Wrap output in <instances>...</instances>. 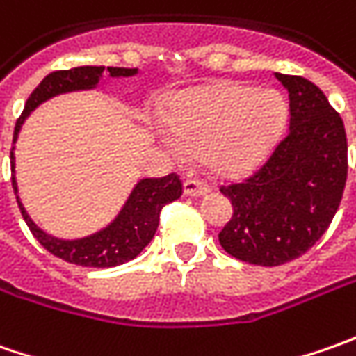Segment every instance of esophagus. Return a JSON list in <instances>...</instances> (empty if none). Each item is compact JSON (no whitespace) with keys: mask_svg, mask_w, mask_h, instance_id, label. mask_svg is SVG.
Listing matches in <instances>:
<instances>
[{"mask_svg":"<svg viewBox=\"0 0 356 356\" xmlns=\"http://www.w3.org/2000/svg\"><path fill=\"white\" fill-rule=\"evenodd\" d=\"M210 192V186L202 180H186L184 182V194L186 196H202V194H208Z\"/></svg>","mask_w":356,"mask_h":356,"instance_id":"1","label":"esophagus"}]
</instances>
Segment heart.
I'll return each mask as SVG.
<instances>
[{"label": "heart", "instance_id": "heart-1", "mask_svg": "<svg viewBox=\"0 0 356 356\" xmlns=\"http://www.w3.org/2000/svg\"><path fill=\"white\" fill-rule=\"evenodd\" d=\"M287 122V103L275 89L216 83L176 99L166 111L174 156H206L212 170L238 176L269 154Z\"/></svg>", "mask_w": 356, "mask_h": 356}]
</instances>
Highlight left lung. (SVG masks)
<instances>
[{
    "label": "left lung",
    "mask_w": 356,
    "mask_h": 356,
    "mask_svg": "<svg viewBox=\"0 0 356 356\" xmlns=\"http://www.w3.org/2000/svg\"><path fill=\"white\" fill-rule=\"evenodd\" d=\"M289 92V129L264 166L220 186L234 206L220 232L229 255L253 266H281L311 250L333 222L347 182L343 118L303 76L281 75Z\"/></svg>",
    "instance_id": "8db88e82"
}]
</instances>
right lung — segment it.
<instances>
[{
    "instance_id": "add662e5",
    "label": "right lung",
    "mask_w": 356,
    "mask_h": 356,
    "mask_svg": "<svg viewBox=\"0 0 356 356\" xmlns=\"http://www.w3.org/2000/svg\"><path fill=\"white\" fill-rule=\"evenodd\" d=\"M104 71L111 76H132L136 75L138 69H124V67H106L104 69V67L87 65V67H75L69 71L49 73L39 83V87L31 92V97L27 99L25 108L15 122L13 143L17 140L21 124L25 122V118L33 108L61 92L95 89L99 85V81L103 79ZM11 172H15L13 148H11ZM11 184L15 190L21 216L31 229V234L37 238V241L49 253L61 257L69 264L83 267H115L134 259L150 243V239L154 238L162 208L182 196V180L178 174H168L162 178H144L134 186L124 208L104 229L81 239H59L49 236L41 227L35 226V222L27 216L23 204L19 202L15 176H11Z\"/></svg>"
}]
</instances>
